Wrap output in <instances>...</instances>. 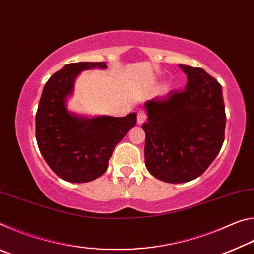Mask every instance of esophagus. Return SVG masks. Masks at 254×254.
Masks as SVG:
<instances>
[{"label":"esophagus","mask_w":254,"mask_h":254,"mask_svg":"<svg viewBox=\"0 0 254 254\" xmlns=\"http://www.w3.org/2000/svg\"><path fill=\"white\" fill-rule=\"evenodd\" d=\"M145 119H147V115L143 111L137 112V124H142L145 121Z\"/></svg>","instance_id":"1"}]
</instances>
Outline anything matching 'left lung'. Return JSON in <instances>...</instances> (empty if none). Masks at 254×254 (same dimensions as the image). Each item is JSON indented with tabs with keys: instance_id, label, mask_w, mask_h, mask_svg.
Returning <instances> with one entry per match:
<instances>
[{
	"instance_id": "left-lung-1",
	"label": "left lung",
	"mask_w": 254,
	"mask_h": 254,
	"mask_svg": "<svg viewBox=\"0 0 254 254\" xmlns=\"http://www.w3.org/2000/svg\"><path fill=\"white\" fill-rule=\"evenodd\" d=\"M187 76L184 91L144 103V163L150 174L171 184L204 173L224 142L222 86L203 68L178 65Z\"/></svg>"
}]
</instances>
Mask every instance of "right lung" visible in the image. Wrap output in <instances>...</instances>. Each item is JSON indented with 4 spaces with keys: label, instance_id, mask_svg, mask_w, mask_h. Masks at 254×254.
I'll list each match as a JSON object with an SVG mask.
<instances>
[{
    "label": "right lung",
    "instance_id": "obj_1",
    "mask_svg": "<svg viewBox=\"0 0 254 254\" xmlns=\"http://www.w3.org/2000/svg\"><path fill=\"white\" fill-rule=\"evenodd\" d=\"M106 69V63H72L50 77L36 115V139L42 157L66 182L88 183L105 173L113 150L135 126L136 114L86 117L68 110L81 71Z\"/></svg>",
    "mask_w": 254,
    "mask_h": 254
}]
</instances>
